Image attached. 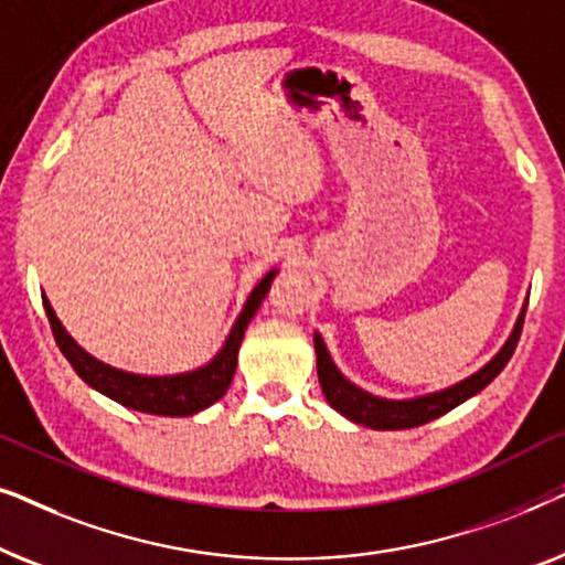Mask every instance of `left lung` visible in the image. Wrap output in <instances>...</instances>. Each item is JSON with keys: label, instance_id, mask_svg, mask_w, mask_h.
I'll list each match as a JSON object with an SVG mask.
<instances>
[{"label": "left lung", "instance_id": "8db88e82", "mask_svg": "<svg viewBox=\"0 0 565 565\" xmlns=\"http://www.w3.org/2000/svg\"><path fill=\"white\" fill-rule=\"evenodd\" d=\"M522 323H524V313L520 316V321H516V327L512 331V337H509V342L504 344V350H501L497 358L489 362V365L478 370L476 375H470L468 381L452 385V388H447L443 393H431V396L414 398V401H385V398H375L365 391L354 388L350 381H344V377L339 375L334 362L329 360V352H327V347H323L321 337H316L313 339L316 370H319L321 391L339 414H344L347 419H352L358 424H365V427H373V429L419 427V424L437 419V416H443L447 412H452L455 406H460L462 401L476 396L478 391H483L486 385H489L493 377H497L501 370L507 367V362L512 360V354L516 350V342H520Z\"/></svg>", "mask_w": 565, "mask_h": 565}]
</instances>
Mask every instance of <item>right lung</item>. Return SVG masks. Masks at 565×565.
Listing matches in <instances>:
<instances>
[{
	"instance_id": "obj_1",
	"label": "right lung",
	"mask_w": 565,
	"mask_h": 565,
	"mask_svg": "<svg viewBox=\"0 0 565 565\" xmlns=\"http://www.w3.org/2000/svg\"><path fill=\"white\" fill-rule=\"evenodd\" d=\"M273 277L275 273H267L262 277L257 288L252 290L242 316L236 319L226 344H223V350L218 352V358L207 362L205 367L192 370V373H184V375H172V377L130 375V373H122V370L105 365V362H97L66 334L45 298H43V306H45V313H49V323L58 350L64 352V358L68 362H72L76 375H79L84 383H89L92 388H97L99 393H105V396L115 398L122 406L136 408V412L159 414V416H190L200 412V408L211 406L213 401H218L223 393H226V388L231 385V377L236 373V358H238V347H242L244 331L249 327L252 316L257 313L262 300H265L269 285H273Z\"/></svg>"
}]
</instances>
